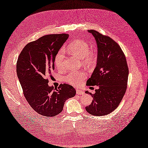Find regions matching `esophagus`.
<instances>
[{"instance_id":"1","label":"esophagus","mask_w":148,"mask_h":148,"mask_svg":"<svg viewBox=\"0 0 148 148\" xmlns=\"http://www.w3.org/2000/svg\"><path fill=\"white\" fill-rule=\"evenodd\" d=\"M76 92L77 95H84V92L82 91V90L80 89H76Z\"/></svg>"}]
</instances>
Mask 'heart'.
Returning a JSON list of instances; mask_svg holds the SVG:
<instances>
[{
    "label": "heart",
    "mask_w": 148,
    "mask_h": 148,
    "mask_svg": "<svg viewBox=\"0 0 148 148\" xmlns=\"http://www.w3.org/2000/svg\"><path fill=\"white\" fill-rule=\"evenodd\" d=\"M68 49L69 52L72 55L82 59L84 64L88 67L93 66L97 61V52L96 50H90L88 43L83 40H77L71 42L68 46ZM64 50H60L57 53L54 59V63L59 70H62L64 69ZM86 76V74L84 71H71L65 75L63 79L64 82L77 87L82 84Z\"/></svg>",
    "instance_id": "heart-1"
}]
</instances>
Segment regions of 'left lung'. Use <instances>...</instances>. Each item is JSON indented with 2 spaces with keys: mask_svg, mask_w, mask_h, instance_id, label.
I'll return each mask as SVG.
<instances>
[{
  "mask_svg": "<svg viewBox=\"0 0 148 148\" xmlns=\"http://www.w3.org/2000/svg\"><path fill=\"white\" fill-rule=\"evenodd\" d=\"M98 47L97 64L87 81V86H97L92 103L86 107L93 116L107 115L118 107L127 88L128 67L126 57L118 43L109 36L89 30Z\"/></svg>",
  "mask_w": 148,
  "mask_h": 148,
  "instance_id": "8db88e82",
  "label": "left lung"
}]
</instances>
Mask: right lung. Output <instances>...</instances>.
I'll return each instance as SVG.
<instances>
[{
    "instance_id": "1",
    "label": "right lung",
    "mask_w": 148,
    "mask_h": 148,
    "mask_svg": "<svg viewBox=\"0 0 148 148\" xmlns=\"http://www.w3.org/2000/svg\"><path fill=\"white\" fill-rule=\"evenodd\" d=\"M68 34H49L27 44L16 62V73L23 95L36 112L47 117L61 113L66 99L73 97V86L61 84L58 89L48 85L55 70L54 59Z\"/></svg>"
}]
</instances>
